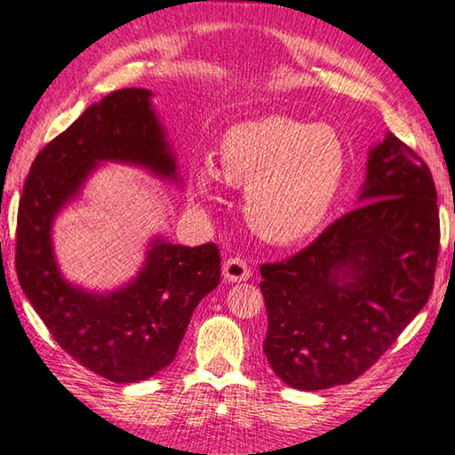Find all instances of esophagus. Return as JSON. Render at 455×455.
Wrapping results in <instances>:
<instances>
[{
  "label": "esophagus",
  "instance_id": "34e87169",
  "mask_svg": "<svg viewBox=\"0 0 455 455\" xmlns=\"http://www.w3.org/2000/svg\"><path fill=\"white\" fill-rule=\"evenodd\" d=\"M222 275L228 283H241L251 276V267L241 257H230L222 265Z\"/></svg>",
  "mask_w": 455,
  "mask_h": 455
}]
</instances>
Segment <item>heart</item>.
Wrapping results in <instances>:
<instances>
[{"mask_svg": "<svg viewBox=\"0 0 455 455\" xmlns=\"http://www.w3.org/2000/svg\"><path fill=\"white\" fill-rule=\"evenodd\" d=\"M220 171L203 164L192 174L200 198L222 180L244 192V217L271 243L309 236L327 217L347 172V148L329 124L268 114L230 126L219 148Z\"/></svg>", "mask_w": 455, "mask_h": 455, "instance_id": "heart-1", "label": "heart"}]
</instances>
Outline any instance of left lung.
Returning <instances> with one entry per match:
<instances>
[{
    "label": "left lung",
    "instance_id": "1",
    "mask_svg": "<svg viewBox=\"0 0 455 455\" xmlns=\"http://www.w3.org/2000/svg\"><path fill=\"white\" fill-rule=\"evenodd\" d=\"M361 206L307 249L260 267L273 371L301 391L371 367L434 289L437 192L427 164L391 132L369 150Z\"/></svg>",
    "mask_w": 455,
    "mask_h": 455
}]
</instances>
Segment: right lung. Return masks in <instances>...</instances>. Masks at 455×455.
<instances>
[{"label":"right lung","mask_w":455,"mask_h":455,"mask_svg":"<svg viewBox=\"0 0 455 455\" xmlns=\"http://www.w3.org/2000/svg\"><path fill=\"white\" fill-rule=\"evenodd\" d=\"M150 98V90L126 88L86 108L36 156L18 211L15 271L28 301L68 355L114 383L144 381L171 365L192 311L220 281L214 243L152 238L138 275L110 292L66 281L53 255V220L100 163L176 180V158Z\"/></svg>","instance_id":"right-lung-1"}]
</instances>
